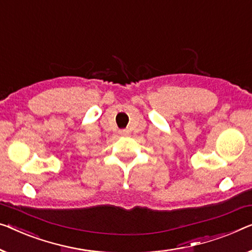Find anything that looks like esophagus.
<instances>
[{"label": "esophagus", "instance_id": "34e87169", "mask_svg": "<svg viewBox=\"0 0 252 252\" xmlns=\"http://www.w3.org/2000/svg\"><path fill=\"white\" fill-rule=\"evenodd\" d=\"M127 133H129V131L127 130H120V134H121V136H126Z\"/></svg>", "mask_w": 252, "mask_h": 252}]
</instances>
